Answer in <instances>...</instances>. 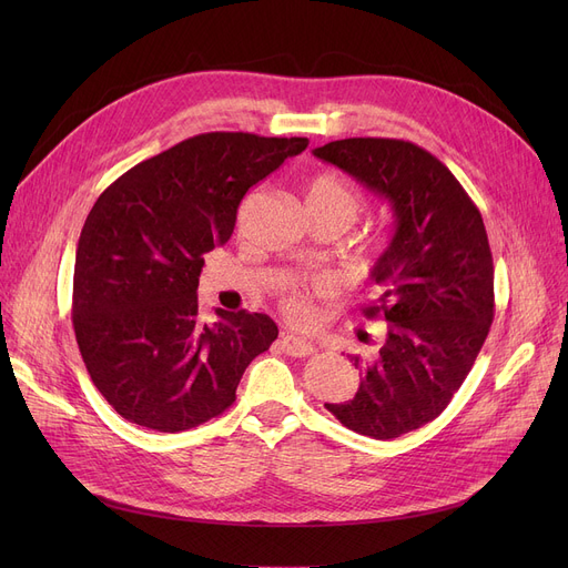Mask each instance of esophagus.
Here are the masks:
<instances>
[{
    "instance_id": "34e87169",
    "label": "esophagus",
    "mask_w": 568,
    "mask_h": 568,
    "mask_svg": "<svg viewBox=\"0 0 568 568\" xmlns=\"http://www.w3.org/2000/svg\"><path fill=\"white\" fill-rule=\"evenodd\" d=\"M281 347L290 356H308V354L315 352V347L308 341L300 338V336H283L281 338Z\"/></svg>"
}]
</instances>
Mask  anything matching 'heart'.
<instances>
[{
	"label": "heart",
	"instance_id": "1",
	"mask_svg": "<svg viewBox=\"0 0 568 568\" xmlns=\"http://www.w3.org/2000/svg\"><path fill=\"white\" fill-rule=\"evenodd\" d=\"M364 206L366 200L359 186L341 172H320L306 184L308 216L336 221L338 225H343V230H347L362 216ZM281 306L285 317L296 324H308L315 317L311 296L304 290L285 292Z\"/></svg>",
	"mask_w": 568,
	"mask_h": 568
}]
</instances>
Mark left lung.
<instances>
[{"mask_svg": "<svg viewBox=\"0 0 568 568\" xmlns=\"http://www.w3.org/2000/svg\"><path fill=\"white\" fill-rule=\"evenodd\" d=\"M356 182L389 200L392 244L375 262L379 294L364 304L386 334L362 371L359 392L324 403L359 435L394 439L426 426L452 403L495 317V268L486 225L458 179L414 142L347 138L313 149Z\"/></svg>", "mask_w": 568, "mask_h": 568, "instance_id": "1", "label": "left lung"}]
</instances>
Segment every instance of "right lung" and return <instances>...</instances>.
<instances>
[{
  "mask_svg": "<svg viewBox=\"0 0 568 568\" xmlns=\"http://www.w3.org/2000/svg\"><path fill=\"white\" fill-rule=\"evenodd\" d=\"M308 138L200 133L112 182L80 232L73 329L101 396L126 422L191 430L236 400L248 364L278 338L264 313L197 315L204 253L225 244L251 186Z\"/></svg>",
  "mask_w": 568,
  "mask_h": 568,
  "instance_id": "right-lung-1",
  "label": "right lung"
}]
</instances>
